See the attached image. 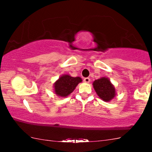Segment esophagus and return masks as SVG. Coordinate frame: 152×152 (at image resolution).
<instances>
[{"label":"esophagus","instance_id":"1","mask_svg":"<svg viewBox=\"0 0 152 152\" xmlns=\"http://www.w3.org/2000/svg\"><path fill=\"white\" fill-rule=\"evenodd\" d=\"M83 81H84L85 83H89V82H90V78H88V77L84 78H83Z\"/></svg>","mask_w":152,"mask_h":152}]
</instances>
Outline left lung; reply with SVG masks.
Here are the masks:
<instances>
[{
    "mask_svg": "<svg viewBox=\"0 0 152 152\" xmlns=\"http://www.w3.org/2000/svg\"><path fill=\"white\" fill-rule=\"evenodd\" d=\"M93 86L99 96L104 102H109L114 97L115 88L107 78L103 77L96 80Z\"/></svg>",
    "mask_w": 152,
    "mask_h": 152,
    "instance_id": "obj_1",
    "label": "left lung"
}]
</instances>
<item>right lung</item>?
<instances>
[{"label":"right lung","instance_id":"add662e5","mask_svg":"<svg viewBox=\"0 0 152 152\" xmlns=\"http://www.w3.org/2000/svg\"><path fill=\"white\" fill-rule=\"evenodd\" d=\"M82 81L80 77H71L69 75H64L54 84L56 94L66 97L74 91L76 86Z\"/></svg>","mask_w":152,"mask_h":152}]
</instances>
